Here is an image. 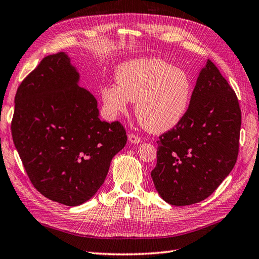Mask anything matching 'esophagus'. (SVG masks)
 Here are the masks:
<instances>
[{
	"label": "esophagus",
	"instance_id": "esophagus-1",
	"mask_svg": "<svg viewBox=\"0 0 259 259\" xmlns=\"http://www.w3.org/2000/svg\"><path fill=\"white\" fill-rule=\"evenodd\" d=\"M128 141L132 144H140L142 141L139 138L138 135H134V134H130L128 135Z\"/></svg>",
	"mask_w": 259,
	"mask_h": 259
}]
</instances>
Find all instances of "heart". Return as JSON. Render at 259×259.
<instances>
[{"label": "heart", "mask_w": 259, "mask_h": 259, "mask_svg": "<svg viewBox=\"0 0 259 259\" xmlns=\"http://www.w3.org/2000/svg\"><path fill=\"white\" fill-rule=\"evenodd\" d=\"M116 82L101 90L107 113L118 117L127 111L130 101H136L140 124L155 134L172 130L185 118L194 91L186 71L158 57L124 63L117 69Z\"/></svg>", "instance_id": "1"}]
</instances>
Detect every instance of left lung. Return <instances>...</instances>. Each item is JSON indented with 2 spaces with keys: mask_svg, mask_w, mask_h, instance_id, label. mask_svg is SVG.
Segmentation results:
<instances>
[{
  "mask_svg": "<svg viewBox=\"0 0 259 259\" xmlns=\"http://www.w3.org/2000/svg\"><path fill=\"white\" fill-rule=\"evenodd\" d=\"M240 126L235 91L207 60L185 118L157 142L151 177L161 198L176 206L207 198L235 167Z\"/></svg>",
  "mask_w": 259,
  "mask_h": 259,
  "instance_id": "left-lung-1",
  "label": "left lung"
}]
</instances>
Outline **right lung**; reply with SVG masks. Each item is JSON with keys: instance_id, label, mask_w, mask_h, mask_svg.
Returning a JSON list of instances; mask_svg holds the SVG:
<instances>
[{"instance_id": "obj_1", "label": "right lung", "mask_w": 259, "mask_h": 259, "mask_svg": "<svg viewBox=\"0 0 259 259\" xmlns=\"http://www.w3.org/2000/svg\"><path fill=\"white\" fill-rule=\"evenodd\" d=\"M80 80L65 52L42 58L18 88L11 125L33 186L67 206L81 205L98 192L127 141L118 121L99 118L98 102Z\"/></svg>"}]
</instances>
